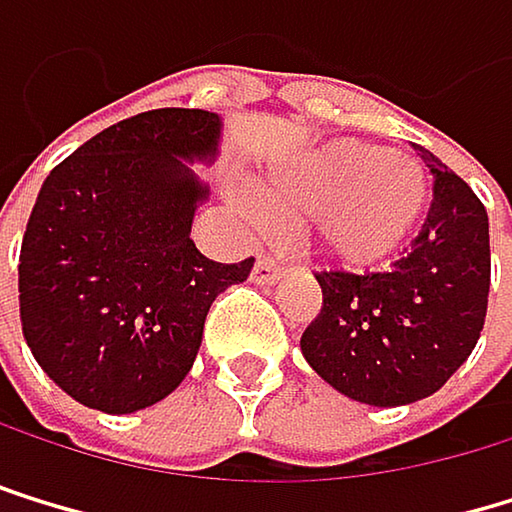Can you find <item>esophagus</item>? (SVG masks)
Segmentation results:
<instances>
[{"label":"esophagus","instance_id":"34e87169","mask_svg":"<svg viewBox=\"0 0 512 512\" xmlns=\"http://www.w3.org/2000/svg\"><path fill=\"white\" fill-rule=\"evenodd\" d=\"M282 276V264L279 261H273V258H258L254 261V270H251V279L258 282V285H270V282H276Z\"/></svg>","mask_w":512,"mask_h":512}]
</instances>
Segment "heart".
Segmentation results:
<instances>
[{
	"label": "heart",
	"mask_w": 512,
	"mask_h": 512,
	"mask_svg": "<svg viewBox=\"0 0 512 512\" xmlns=\"http://www.w3.org/2000/svg\"><path fill=\"white\" fill-rule=\"evenodd\" d=\"M264 199L285 218H316L319 248L331 261L368 267L393 254L418 227L430 181L415 159L347 137L307 150L270 174ZM248 214L264 218L258 208Z\"/></svg>",
	"instance_id": "obj_1"
}]
</instances>
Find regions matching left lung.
<instances>
[{
	"mask_svg": "<svg viewBox=\"0 0 512 512\" xmlns=\"http://www.w3.org/2000/svg\"><path fill=\"white\" fill-rule=\"evenodd\" d=\"M433 202L405 258L381 273L322 270V310L304 328L313 371L344 396L393 408L433 396L473 353L488 310V214L430 150Z\"/></svg>",
	"mask_w": 512,
	"mask_h": 512,
	"instance_id": "obj_1",
	"label": "left lung"
}]
</instances>
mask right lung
Returning <instances> with one entry per match:
<instances>
[{"label": "right lung", "mask_w": 512, "mask_h": 512, "mask_svg": "<svg viewBox=\"0 0 512 512\" xmlns=\"http://www.w3.org/2000/svg\"><path fill=\"white\" fill-rule=\"evenodd\" d=\"M221 119L162 107L94 134L57 165L30 211L17 264L24 338L76 402L128 415L178 387L211 301L254 258L218 264L190 239L208 190L184 159H211Z\"/></svg>", "instance_id": "1"}]
</instances>
